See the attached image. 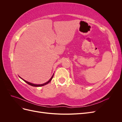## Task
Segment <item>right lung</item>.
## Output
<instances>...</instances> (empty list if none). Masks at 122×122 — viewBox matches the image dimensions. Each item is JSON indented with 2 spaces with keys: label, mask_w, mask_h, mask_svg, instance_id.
Here are the masks:
<instances>
[{
  "label": "right lung",
  "mask_w": 122,
  "mask_h": 122,
  "mask_svg": "<svg viewBox=\"0 0 122 122\" xmlns=\"http://www.w3.org/2000/svg\"><path fill=\"white\" fill-rule=\"evenodd\" d=\"M53 75H54V74H53V75L52 76V77H51V78L47 82H45V83H43V84H34V83H30V82H28V81H26V80H25L24 79H22L21 78V77H20V76H19L20 78H21V79H22L23 81H24L26 82V83H27V84H28L29 85H30V86H36V87H38V86H45V85H46V84H48V83H49L51 81V80H52V79L53 78Z\"/></svg>",
  "instance_id": "1"
}]
</instances>
